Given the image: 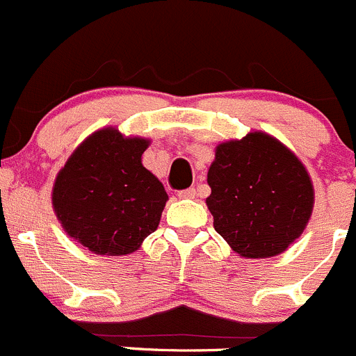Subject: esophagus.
<instances>
[{"instance_id":"obj_1","label":"esophagus","mask_w":356,"mask_h":356,"mask_svg":"<svg viewBox=\"0 0 356 356\" xmlns=\"http://www.w3.org/2000/svg\"><path fill=\"white\" fill-rule=\"evenodd\" d=\"M179 198L182 200H193L196 196V189L195 188H189V189H182V191L177 193Z\"/></svg>"}]
</instances>
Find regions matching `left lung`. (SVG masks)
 <instances>
[{
  "instance_id": "obj_1",
  "label": "left lung",
  "mask_w": 356,
  "mask_h": 356,
  "mask_svg": "<svg viewBox=\"0 0 356 356\" xmlns=\"http://www.w3.org/2000/svg\"><path fill=\"white\" fill-rule=\"evenodd\" d=\"M208 186L215 231L246 258L282 253L300 238L314 208L303 163L264 132L218 145Z\"/></svg>"
}]
</instances>
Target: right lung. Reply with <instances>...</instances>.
Masks as SVG:
<instances>
[{"label": "right lung", "instance_id": "obj_1", "mask_svg": "<svg viewBox=\"0 0 356 356\" xmlns=\"http://www.w3.org/2000/svg\"><path fill=\"white\" fill-rule=\"evenodd\" d=\"M149 141L117 129L89 136L56 175L53 208L70 238L96 254H129L160 224L163 184L141 156Z\"/></svg>", "mask_w": 356, "mask_h": 356}]
</instances>
